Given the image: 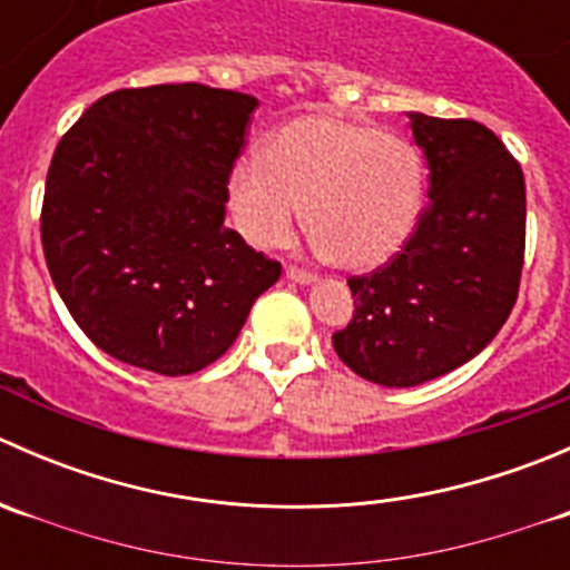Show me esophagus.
Masks as SVG:
<instances>
[{
  "instance_id": "esophagus-1",
  "label": "esophagus",
  "mask_w": 570,
  "mask_h": 570,
  "mask_svg": "<svg viewBox=\"0 0 570 570\" xmlns=\"http://www.w3.org/2000/svg\"><path fill=\"white\" fill-rule=\"evenodd\" d=\"M286 278L297 281V284H312L317 275H314L312 269H303V267H297V264H289V267H286Z\"/></svg>"
}]
</instances>
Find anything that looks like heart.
Here are the masks:
<instances>
[{"label": "heart", "instance_id": "obj_1", "mask_svg": "<svg viewBox=\"0 0 570 570\" xmlns=\"http://www.w3.org/2000/svg\"><path fill=\"white\" fill-rule=\"evenodd\" d=\"M424 200V165L400 135L358 120L306 115L228 176V206L245 239L281 245L303 217L320 250L350 269H375L405 248Z\"/></svg>", "mask_w": 570, "mask_h": 570}]
</instances>
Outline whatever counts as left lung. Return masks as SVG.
<instances>
[{"label": "left lung", "mask_w": 570, "mask_h": 570, "mask_svg": "<svg viewBox=\"0 0 570 570\" xmlns=\"http://www.w3.org/2000/svg\"><path fill=\"white\" fill-rule=\"evenodd\" d=\"M430 165V200L392 262L350 275L355 312L333 333L364 381L419 386L474 358L515 306L527 245L521 165L471 118L407 112Z\"/></svg>", "instance_id": "1"}]
</instances>
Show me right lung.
<instances>
[{
    "instance_id": "right-lung-1",
    "label": "right lung",
    "mask_w": 570,
    "mask_h": 570,
    "mask_svg": "<svg viewBox=\"0 0 570 570\" xmlns=\"http://www.w3.org/2000/svg\"><path fill=\"white\" fill-rule=\"evenodd\" d=\"M258 101L198 82L101 96L62 135L40 243L85 336L157 375H193L234 344L281 262L226 226L228 176Z\"/></svg>"
}]
</instances>
